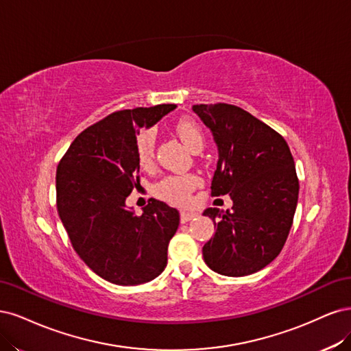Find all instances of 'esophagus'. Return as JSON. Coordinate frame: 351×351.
<instances>
[{
	"label": "esophagus",
	"instance_id": "34e87169",
	"mask_svg": "<svg viewBox=\"0 0 351 351\" xmlns=\"http://www.w3.org/2000/svg\"><path fill=\"white\" fill-rule=\"evenodd\" d=\"M195 217H197V213H194V211H182V213H180V221H182V223H188L189 220L195 219Z\"/></svg>",
	"mask_w": 351,
	"mask_h": 351
}]
</instances>
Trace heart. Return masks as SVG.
<instances>
[{
	"label": "heart",
	"instance_id": "1",
	"mask_svg": "<svg viewBox=\"0 0 351 351\" xmlns=\"http://www.w3.org/2000/svg\"><path fill=\"white\" fill-rule=\"evenodd\" d=\"M175 130L178 137L182 140L191 152L201 149L202 143H204V134L194 119H180ZM154 132L152 130H143L135 138V154H137V160L141 166L152 163L154 157ZM198 185L199 178L195 175L166 176L156 185V194L169 202L185 204L191 197V192Z\"/></svg>",
	"mask_w": 351,
	"mask_h": 351
}]
</instances>
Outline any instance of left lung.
I'll list each match as a JSON object with an SVG mask.
<instances>
[{"label":"left lung","instance_id":"obj_1","mask_svg":"<svg viewBox=\"0 0 351 351\" xmlns=\"http://www.w3.org/2000/svg\"><path fill=\"white\" fill-rule=\"evenodd\" d=\"M219 149L211 195L229 194V211L207 208L216 233L202 247L216 273L243 277L274 261L298 206L299 179L286 140L250 112L228 104L194 105Z\"/></svg>","mask_w":351,"mask_h":351}]
</instances>
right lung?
<instances>
[{
	"mask_svg": "<svg viewBox=\"0 0 351 351\" xmlns=\"http://www.w3.org/2000/svg\"><path fill=\"white\" fill-rule=\"evenodd\" d=\"M176 105L118 110L78 134L56 167V208L74 251L106 281L137 286L162 274L179 211L152 198L137 216L135 138Z\"/></svg>",
	"mask_w": 351,
	"mask_h": 351,
	"instance_id": "1",
	"label": "right lung"
}]
</instances>
